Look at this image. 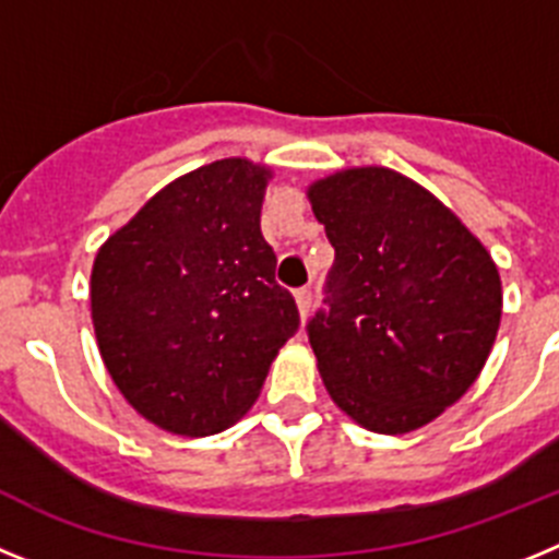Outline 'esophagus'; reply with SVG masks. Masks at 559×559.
<instances>
[{
    "label": "esophagus",
    "instance_id": "1",
    "mask_svg": "<svg viewBox=\"0 0 559 559\" xmlns=\"http://www.w3.org/2000/svg\"><path fill=\"white\" fill-rule=\"evenodd\" d=\"M294 299H296V308H299V316H308V310H310V288H299L294 294Z\"/></svg>",
    "mask_w": 559,
    "mask_h": 559
}]
</instances>
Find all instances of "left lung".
Segmentation results:
<instances>
[{
    "instance_id": "8db88e82",
    "label": "left lung",
    "mask_w": 559,
    "mask_h": 559,
    "mask_svg": "<svg viewBox=\"0 0 559 559\" xmlns=\"http://www.w3.org/2000/svg\"><path fill=\"white\" fill-rule=\"evenodd\" d=\"M335 263L328 313L310 319L335 406L374 433L417 431L476 383L501 324L490 251L426 187L389 167L308 187Z\"/></svg>"
}]
</instances>
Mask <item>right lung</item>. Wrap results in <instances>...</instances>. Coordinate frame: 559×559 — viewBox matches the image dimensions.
Instances as JSON below:
<instances>
[{
	"label": "right lung",
	"instance_id": "right-lung-1",
	"mask_svg": "<svg viewBox=\"0 0 559 559\" xmlns=\"http://www.w3.org/2000/svg\"><path fill=\"white\" fill-rule=\"evenodd\" d=\"M269 165L229 156L162 187L100 246L92 324L114 386L179 437L235 426L299 328L260 231Z\"/></svg>",
	"mask_w": 559,
	"mask_h": 559
}]
</instances>
